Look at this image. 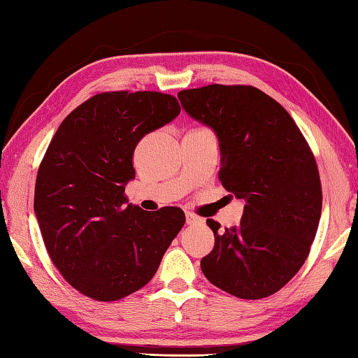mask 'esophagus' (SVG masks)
<instances>
[{
	"instance_id": "obj_1",
	"label": "esophagus",
	"mask_w": 358,
	"mask_h": 358,
	"mask_svg": "<svg viewBox=\"0 0 358 358\" xmlns=\"http://www.w3.org/2000/svg\"><path fill=\"white\" fill-rule=\"evenodd\" d=\"M201 221H202L201 217L196 216L194 213H189V211H187V213H186V224H189V226H191V224H197V222H201Z\"/></svg>"
}]
</instances>
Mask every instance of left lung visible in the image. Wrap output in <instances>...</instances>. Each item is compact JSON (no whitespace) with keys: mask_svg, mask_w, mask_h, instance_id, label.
Instances as JSON below:
<instances>
[{"mask_svg":"<svg viewBox=\"0 0 358 358\" xmlns=\"http://www.w3.org/2000/svg\"><path fill=\"white\" fill-rule=\"evenodd\" d=\"M178 99L215 131L221 183L245 202L237 227L207 220L215 246L201 268L224 292L265 299L292 280L316 237L322 187L313 151L286 108L254 87L215 83Z\"/></svg>","mask_w":358,"mask_h":358,"instance_id":"left-lung-1","label":"left lung"}]
</instances>
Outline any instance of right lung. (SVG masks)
<instances>
[{
	"label": "right lung",
	"mask_w": 358,
	"mask_h": 358,
	"mask_svg": "<svg viewBox=\"0 0 358 358\" xmlns=\"http://www.w3.org/2000/svg\"><path fill=\"white\" fill-rule=\"evenodd\" d=\"M177 98L108 92L74 108L42 159L34 213L52 262L78 292L115 301L142 289L186 221L183 210L128 203L141 138L178 117Z\"/></svg>",
	"instance_id": "1"
}]
</instances>
